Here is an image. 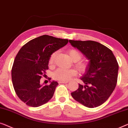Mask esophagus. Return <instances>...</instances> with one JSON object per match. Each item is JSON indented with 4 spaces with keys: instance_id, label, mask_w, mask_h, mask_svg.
Instances as JSON below:
<instances>
[{
    "instance_id": "obj_1",
    "label": "esophagus",
    "mask_w": 128,
    "mask_h": 128,
    "mask_svg": "<svg viewBox=\"0 0 128 128\" xmlns=\"http://www.w3.org/2000/svg\"><path fill=\"white\" fill-rule=\"evenodd\" d=\"M58 83H59V84H61V83H62V84H67L68 82H66V81H59Z\"/></svg>"
}]
</instances>
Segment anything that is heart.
<instances>
[{
	"instance_id": "1",
	"label": "heart",
	"mask_w": 128,
	"mask_h": 128,
	"mask_svg": "<svg viewBox=\"0 0 128 128\" xmlns=\"http://www.w3.org/2000/svg\"><path fill=\"white\" fill-rule=\"evenodd\" d=\"M56 53H52L50 56L48 64L50 66H52L54 63V58ZM68 54L71 60L74 62H77L80 61L82 58V54L80 51L76 49H71L68 52ZM87 65L84 62H79L75 64V66L80 71H84L86 69ZM76 74V71L74 69L66 70L62 68H59L53 74V78L56 80L59 81H68L71 77L74 76Z\"/></svg>"
}]
</instances>
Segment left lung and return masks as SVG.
<instances>
[{"instance_id":"left-lung-1","label":"left lung","mask_w":128,"mask_h":128,"mask_svg":"<svg viewBox=\"0 0 128 128\" xmlns=\"http://www.w3.org/2000/svg\"><path fill=\"white\" fill-rule=\"evenodd\" d=\"M89 60L80 77L84 85L71 93L77 102L85 107L94 108L107 101L117 82L118 64L112 52L103 44L93 40H69Z\"/></svg>"}]
</instances>
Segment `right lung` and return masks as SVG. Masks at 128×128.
<instances>
[{
  "instance_id": "obj_1",
  "label": "right lung",
  "mask_w": 128,
  "mask_h": 128,
  "mask_svg": "<svg viewBox=\"0 0 128 128\" xmlns=\"http://www.w3.org/2000/svg\"><path fill=\"white\" fill-rule=\"evenodd\" d=\"M68 42V39L44 35L29 41L18 52L12 70V82L18 97L26 105L37 107L52 98L58 82L53 80L44 86L40 80L48 68L52 54Z\"/></svg>"
}]
</instances>
